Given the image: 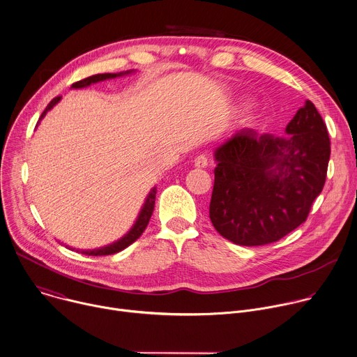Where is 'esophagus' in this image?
I'll return each mask as SVG.
<instances>
[{
    "mask_svg": "<svg viewBox=\"0 0 357 357\" xmlns=\"http://www.w3.org/2000/svg\"><path fill=\"white\" fill-rule=\"evenodd\" d=\"M207 165H208V160H207L206 155L200 154V155H197V157L195 158V167H196V168H206Z\"/></svg>",
    "mask_w": 357,
    "mask_h": 357,
    "instance_id": "esophagus-1",
    "label": "esophagus"
}]
</instances>
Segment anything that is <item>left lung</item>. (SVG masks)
<instances>
[{"label": "left lung", "instance_id": "1", "mask_svg": "<svg viewBox=\"0 0 357 357\" xmlns=\"http://www.w3.org/2000/svg\"><path fill=\"white\" fill-rule=\"evenodd\" d=\"M331 142L311 100L297 110L286 137L235 132L214 150L210 220L228 241L276 243L307 220L322 192Z\"/></svg>", "mask_w": 357, "mask_h": 357}]
</instances>
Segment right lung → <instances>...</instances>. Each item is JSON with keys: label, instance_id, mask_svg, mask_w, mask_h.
<instances>
[{"label": "right lung", "instance_id": "add662e5", "mask_svg": "<svg viewBox=\"0 0 357 357\" xmlns=\"http://www.w3.org/2000/svg\"><path fill=\"white\" fill-rule=\"evenodd\" d=\"M135 70H128V71H122V73H117V74H96V75H92V77H88L85 79H81L75 84L71 85V88L74 89H78V88H85V86H89L91 84H96V82H100V81H105V79H112V78H117V77H123V75H129V74H133ZM61 96H57L54 98L49 105L45 109V112L42 113L38 125L40 123L42 119L46 116V113L53 109V106H56L59 102H60ZM36 125V128H38ZM155 195H157V188L154 186L150 193L147 195L146 200H144V204L135 221V224L132 225V228L128 231V234H125L122 238H119L117 241L112 243V244H107L105 247H100V248H96V250H77L79 251L81 254H85V255H92V257H98V255H112V254H116V252H121L123 251L125 248H128L130 244H133L139 236L143 234V231L146 229L150 218H151V214H153V210H154V204H155ZM75 250V248H74Z\"/></svg>", "mask_w": 357, "mask_h": 357}]
</instances>
